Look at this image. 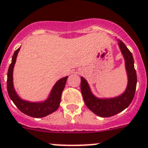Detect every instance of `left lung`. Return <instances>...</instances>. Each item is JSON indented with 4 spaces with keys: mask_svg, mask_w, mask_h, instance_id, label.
<instances>
[{
    "mask_svg": "<svg viewBox=\"0 0 148 148\" xmlns=\"http://www.w3.org/2000/svg\"><path fill=\"white\" fill-rule=\"evenodd\" d=\"M118 45L125 59V65L128 75V84L123 93L120 95L110 98H99L91 91L89 84L83 77H81V91L85 104L92 112L101 117H109L120 113L128 107L134 99L136 87V70L132 53L125 45L120 40Z\"/></svg>",
    "mask_w": 148,
    "mask_h": 148,
    "instance_id": "8db88e82",
    "label": "left lung"
}]
</instances>
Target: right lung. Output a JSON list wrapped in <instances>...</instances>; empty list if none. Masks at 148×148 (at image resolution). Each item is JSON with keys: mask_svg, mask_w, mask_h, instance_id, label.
I'll use <instances>...</instances> for the list:
<instances>
[{"mask_svg": "<svg viewBox=\"0 0 148 148\" xmlns=\"http://www.w3.org/2000/svg\"><path fill=\"white\" fill-rule=\"evenodd\" d=\"M20 49L18 48L12 56V63L9 65L7 73V91L9 97L15 104L17 108L25 114L32 117L40 118L51 114L58 109L60 104L62 92L64 90L68 76L61 78L54 84L49 96L45 101L41 102H30L23 100L16 92L13 84V70L17 59V54Z\"/></svg>", "mask_w": 148, "mask_h": 148, "instance_id": "1", "label": "right lung"}]
</instances>
